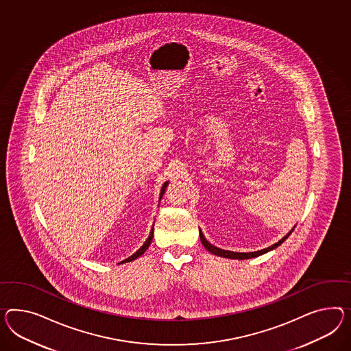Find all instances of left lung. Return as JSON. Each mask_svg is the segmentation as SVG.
I'll use <instances>...</instances> for the list:
<instances>
[{"mask_svg":"<svg viewBox=\"0 0 351 351\" xmlns=\"http://www.w3.org/2000/svg\"><path fill=\"white\" fill-rule=\"evenodd\" d=\"M294 229H291L290 232H289L284 238H281L279 242L275 243V244H272L270 247H267V248H265V250H261V251L256 252H232V251H225V250H221V248H217L215 245H213L211 243L207 242L206 238H205V235L202 234V232L199 230V239H201V243H202V245L206 248L207 251L211 252L213 254H216V256H220V257H225V258H233V260H248V258H253V257H258L261 254H263V253H267V252L272 251V250H275V248H278L280 244L282 242H285L287 239H288L289 235L291 234Z\"/></svg>","mask_w":351,"mask_h":351,"instance_id":"obj_1","label":"left lung"}]
</instances>
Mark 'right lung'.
<instances>
[{
    "mask_svg": "<svg viewBox=\"0 0 351 351\" xmlns=\"http://www.w3.org/2000/svg\"><path fill=\"white\" fill-rule=\"evenodd\" d=\"M168 183L169 182H165L164 184H162V189H160V197H159V201L162 199V195H164V192H165V189H167V186H168ZM153 237H154V225L153 228H152V230H150V234H149V238L145 241L144 244L138 248V251L135 252L132 256H130L128 258H126L125 261H122V263L123 262H130V261H134L136 260V258H138L141 254H144L145 251L149 248V245H150V243H152V241H153Z\"/></svg>",
    "mask_w": 351,
    "mask_h": 351,
    "instance_id": "obj_1",
    "label": "right lung"
}]
</instances>
